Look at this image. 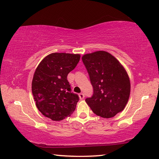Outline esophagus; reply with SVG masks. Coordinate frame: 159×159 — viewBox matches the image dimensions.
I'll return each instance as SVG.
<instances>
[{"mask_svg":"<svg viewBox=\"0 0 159 159\" xmlns=\"http://www.w3.org/2000/svg\"><path fill=\"white\" fill-rule=\"evenodd\" d=\"M79 97H80V100H83V99L84 98V93H80L79 94Z\"/></svg>","mask_w":159,"mask_h":159,"instance_id":"34e87169","label":"esophagus"}]
</instances>
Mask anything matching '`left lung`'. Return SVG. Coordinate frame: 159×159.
I'll return each mask as SVG.
<instances>
[{"instance_id":"obj_1","label":"left lung","mask_w":159,"mask_h":159,"mask_svg":"<svg viewBox=\"0 0 159 159\" xmlns=\"http://www.w3.org/2000/svg\"><path fill=\"white\" fill-rule=\"evenodd\" d=\"M82 59L93 88V94L86 102L97 116L114 117L125 109L129 98L131 84L126 70L106 51L86 54Z\"/></svg>"}]
</instances>
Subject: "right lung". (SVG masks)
<instances>
[{"mask_svg": "<svg viewBox=\"0 0 159 159\" xmlns=\"http://www.w3.org/2000/svg\"><path fill=\"white\" fill-rule=\"evenodd\" d=\"M80 59V54L51 53L36 68L32 91L36 106L44 116L60 121L75 110L79 97L71 92L67 76Z\"/></svg>", "mask_w": 159, "mask_h": 159, "instance_id": "add662e5", "label": "right lung"}]
</instances>
